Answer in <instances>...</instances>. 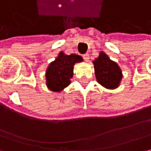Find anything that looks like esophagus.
<instances>
[{"label":"esophagus","instance_id":"esophagus-1","mask_svg":"<svg viewBox=\"0 0 151 151\" xmlns=\"http://www.w3.org/2000/svg\"><path fill=\"white\" fill-rule=\"evenodd\" d=\"M83 58H84V60L85 61H88L89 60V58H90L89 54H84V55H83Z\"/></svg>","mask_w":151,"mask_h":151}]
</instances>
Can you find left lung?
<instances>
[{"mask_svg":"<svg viewBox=\"0 0 151 151\" xmlns=\"http://www.w3.org/2000/svg\"><path fill=\"white\" fill-rule=\"evenodd\" d=\"M96 81L106 89L114 90L119 87L122 79V71L116 62L112 60L104 53L100 52L99 56L93 60Z\"/></svg>","mask_w":151,"mask_h":151,"instance_id":"obj_1","label":"left lung"}]
</instances>
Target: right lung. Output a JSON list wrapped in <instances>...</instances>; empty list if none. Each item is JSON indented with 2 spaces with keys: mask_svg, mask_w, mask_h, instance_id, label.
I'll use <instances>...</instances> for the list:
<instances>
[{
  "mask_svg": "<svg viewBox=\"0 0 151 151\" xmlns=\"http://www.w3.org/2000/svg\"><path fill=\"white\" fill-rule=\"evenodd\" d=\"M83 61V58L78 55H66L60 52L56 59L52 61L47 68L46 85L54 92H60L71 84L73 76V67L76 63Z\"/></svg>",
  "mask_w": 151,
  "mask_h": 151,
  "instance_id": "obj_1",
  "label": "right lung"
}]
</instances>
